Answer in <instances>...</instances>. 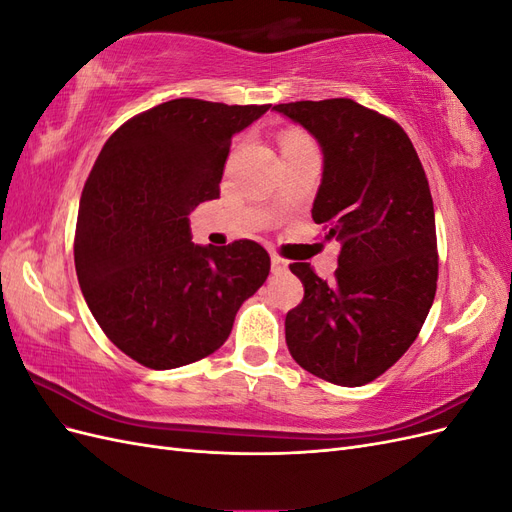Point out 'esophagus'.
Returning a JSON list of instances; mask_svg holds the SVG:
<instances>
[{"mask_svg":"<svg viewBox=\"0 0 512 512\" xmlns=\"http://www.w3.org/2000/svg\"><path fill=\"white\" fill-rule=\"evenodd\" d=\"M271 271H273V273H286V271H288V262H286L282 256L273 254V256H271Z\"/></svg>","mask_w":512,"mask_h":512,"instance_id":"34e87169","label":"esophagus"}]
</instances>
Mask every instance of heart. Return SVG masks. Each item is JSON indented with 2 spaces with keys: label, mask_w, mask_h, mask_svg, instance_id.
<instances>
[{
  "label": "heart",
  "mask_w": 512,
  "mask_h": 512,
  "mask_svg": "<svg viewBox=\"0 0 512 512\" xmlns=\"http://www.w3.org/2000/svg\"><path fill=\"white\" fill-rule=\"evenodd\" d=\"M290 141H301V136H297V134H288L284 143H290Z\"/></svg>",
  "instance_id": "1"
}]
</instances>
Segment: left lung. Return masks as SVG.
Wrapping results in <instances>:
<instances>
[{
  "label": "left lung",
  "mask_w": 512,
  "mask_h": 512,
  "mask_svg": "<svg viewBox=\"0 0 512 512\" xmlns=\"http://www.w3.org/2000/svg\"><path fill=\"white\" fill-rule=\"evenodd\" d=\"M322 149L312 218L337 239L335 282L307 262L290 271L303 301L286 344L309 374L339 386L382 376L412 346L438 288L436 215L416 149L397 121L348 98L275 104Z\"/></svg>",
  "instance_id": "8db88e82"
}]
</instances>
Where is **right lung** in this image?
Here are the masks:
<instances>
[{"instance_id":"obj_1","label":"right lung","mask_w":512,"mask_h":512,"mask_svg":"<svg viewBox=\"0 0 512 512\" xmlns=\"http://www.w3.org/2000/svg\"><path fill=\"white\" fill-rule=\"evenodd\" d=\"M269 106L158 104L117 128L91 168L76 220V275L104 335L136 363L175 369L205 359L265 284V247L194 245L190 213L220 198L232 136Z\"/></svg>"}]
</instances>
